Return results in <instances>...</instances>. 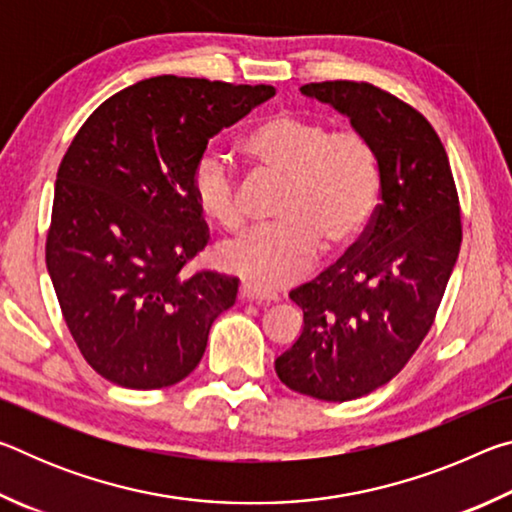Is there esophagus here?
<instances>
[{"label": "esophagus", "mask_w": 512, "mask_h": 512, "mask_svg": "<svg viewBox=\"0 0 512 512\" xmlns=\"http://www.w3.org/2000/svg\"><path fill=\"white\" fill-rule=\"evenodd\" d=\"M239 298L241 300H253V302H273L277 296H275V293H266L262 289H257L255 284H250V282H241Z\"/></svg>", "instance_id": "obj_1"}]
</instances>
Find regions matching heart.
<instances>
[{
	"label": "heart",
	"mask_w": 512,
	"mask_h": 512,
	"mask_svg": "<svg viewBox=\"0 0 512 512\" xmlns=\"http://www.w3.org/2000/svg\"><path fill=\"white\" fill-rule=\"evenodd\" d=\"M241 151L257 169L284 176L275 205L280 221L228 241L216 259L257 289L296 282L327 250L354 244L370 223L381 194L379 153L368 137L334 133L325 121L277 112L250 131ZM192 194L207 219L223 230L244 221L237 180L219 153L198 155Z\"/></svg>",
	"instance_id": "1"
}]
</instances>
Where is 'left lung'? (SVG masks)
<instances>
[{"label":"left lung","instance_id":"1","mask_svg":"<svg viewBox=\"0 0 512 512\" xmlns=\"http://www.w3.org/2000/svg\"><path fill=\"white\" fill-rule=\"evenodd\" d=\"M368 137L381 203L357 248L289 298L302 332L275 359L291 391L348 402L391 381L431 329L461 250V210L445 146L409 103L370 83L302 85Z\"/></svg>","mask_w":512,"mask_h":512}]
</instances>
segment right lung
Returning <instances> with one entry per match:
<instances>
[{
  "mask_svg": "<svg viewBox=\"0 0 512 512\" xmlns=\"http://www.w3.org/2000/svg\"><path fill=\"white\" fill-rule=\"evenodd\" d=\"M275 94L155 76L92 112L58 167L47 271L85 361L124 388L178 384L203 359L237 277L183 266L210 241L192 169L212 137Z\"/></svg>",
  "mask_w": 512,
  "mask_h": 512,
  "instance_id": "right-lung-1",
  "label": "right lung"
}]
</instances>
